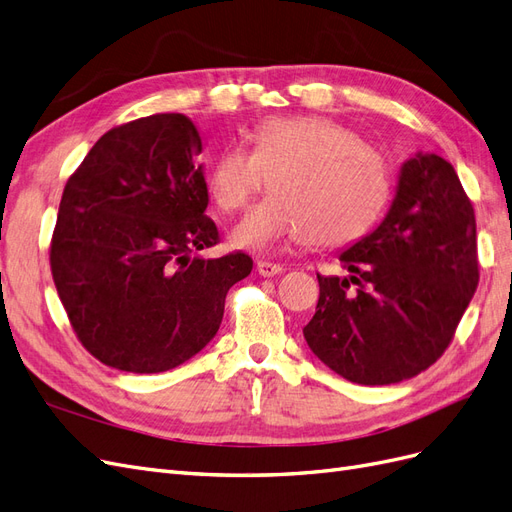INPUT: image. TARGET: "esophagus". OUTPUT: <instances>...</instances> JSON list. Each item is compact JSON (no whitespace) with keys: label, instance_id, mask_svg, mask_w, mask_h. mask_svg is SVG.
I'll list each match as a JSON object with an SVG mask.
<instances>
[{"label":"esophagus","instance_id":"1","mask_svg":"<svg viewBox=\"0 0 512 512\" xmlns=\"http://www.w3.org/2000/svg\"><path fill=\"white\" fill-rule=\"evenodd\" d=\"M256 271L262 277H273V275H280L284 271V267L282 265H275V262H269V260H258L256 262Z\"/></svg>","mask_w":512,"mask_h":512}]
</instances>
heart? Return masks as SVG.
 <instances>
[{"mask_svg": "<svg viewBox=\"0 0 512 512\" xmlns=\"http://www.w3.org/2000/svg\"><path fill=\"white\" fill-rule=\"evenodd\" d=\"M254 149L226 147L209 175L222 213H241L275 190L235 230V243L265 250L282 241L344 247L378 220L389 198V166L352 128L320 115L271 117L252 132Z\"/></svg>", "mask_w": 512, "mask_h": 512, "instance_id": "obj_1", "label": "heart"}]
</instances>
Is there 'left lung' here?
Returning <instances> with one entry per match:
<instances>
[{"label": "left lung", "mask_w": 512, "mask_h": 512, "mask_svg": "<svg viewBox=\"0 0 512 512\" xmlns=\"http://www.w3.org/2000/svg\"><path fill=\"white\" fill-rule=\"evenodd\" d=\"M339 260L350 277L318 275L316 314L303 329L318 359L367 386L436 363L480 277L474 207L455 168L436 153L408 160L389 215Z\"/></svg>", "instance_id": "1"}]
</instances>
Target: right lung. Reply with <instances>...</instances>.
<instances>
[{"mask_svg": "<svg viewBox=\"0 0 512 512\" xmlns=\"http://www.w3.org/2000/svg\"><path fill=\"white\" fill-rule=\"evenodd\" d=\"M200 153L185 115L134 119L100 136L61 194L53 282L76 339L108 367L158 374L192 359L254 267L241 250L192 256L220 243Z\"/></svg>", "mask_w": 512, "mask_h": 512, "instance_id": "add662e5", "label": "right lung"}]
</instances>
